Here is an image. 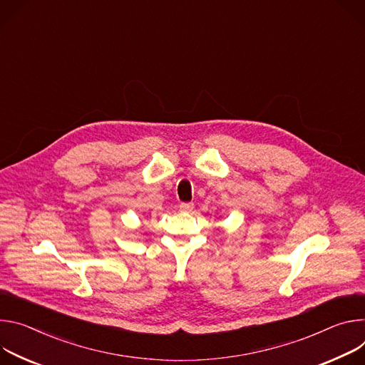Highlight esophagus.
I'll return each mask as SVG.
<instances>
[{"mask_svg": "<svg viewBox=\"0 0 365 365\" xmlns=\"http://www.w3.org/2000/svg\"><path fill=\"white\" fill-rule=\"evenodd\" d=\"M194 209V205L192 203H181L180 205V210L181 212H191Z\"/></svg>", "mask_w": 365, "mask_h": 365, "instance_id": "34e87169", "label": "esophagus"}]
</instances>
